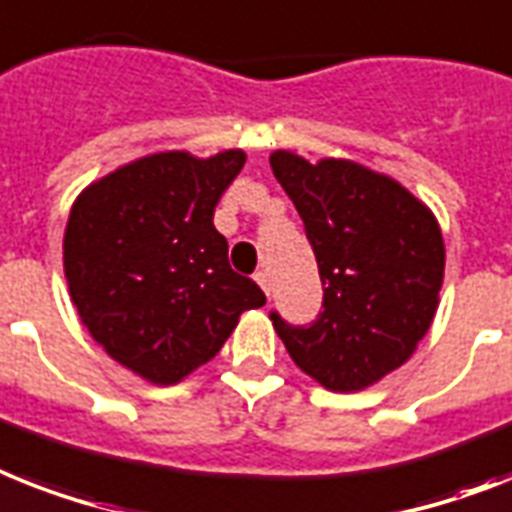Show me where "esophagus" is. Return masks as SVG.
<instances>
[{
	"label": "esophagus",
	"instance_id": "34e87169",
	"mask_svg": "<svg viewBox=\"0 0 512 512\" xmlns=\"http://www.w3.org/2000/svg\"><path fill=\"white\" fill-rule=\"evenodd\" d=\"M253 280L259 282L261 290H264L266 295L272 293V282H269V274H266V272H256V274H253Z\"/></svg>",
	"mask_w": 512,
	"mask_h": 512
}]
</instances>
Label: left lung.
<instances>
[{"label": "left lung", "mask_w": 512, "mask_h": 512, "mask_svg": "<svg viewBox=\"0 0 512 512\" xmlns=\"http://www.w3.org/2000/svg\"><path fill=\"white\" fill-rule=\"evenodd\" d=\"M306 225L324 301L303 327L272 322L295 366L332 392H358L413 356L445 277L437 219L398 180L348 162L269 156Z\"/></svg>", "instance_id": "obj_1"}]
</instances>
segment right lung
Instances as JSON below:
<instances>
[{
	"instance_id": "obj_1",
	"label": "right lung",
	"mask_w": 512,
	"mask_h": 512,
	"mask_svg": "<svg viewBox=\"0 0 512 512\" xmlns=\"http://www.w3.org/2000/svg\"><path fill=\"white\" fill-rule=\"evenodd\" d=\"M246 154L143 156L75 198L65 277L80 322L109 356L151 384H177L217 356L248 308L266 303L232 272L214 206Z\"/></svg>"
}]
</instances>
